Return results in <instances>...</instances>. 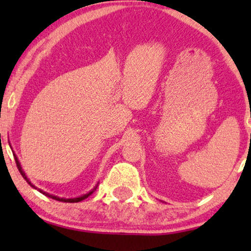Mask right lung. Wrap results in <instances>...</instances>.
Masks as SVG:
<instances>
[{
  "instance_id": "obj_1",
  "label": "right lung",
  "mask_w": 251,
  "mask_h": 251,
  "mask_svg": "<svg viewBox=\"0 0 251 251\" xmlns=\"http://www.w3.org/2000/svg\"><path fill=\"white\" fill-rule=\"evenodd\" d=\"M14 157H15V162H16V166H17V169H19V171H20V174L22 175V177L25 178V180H27V183L29 184V185L31 186V188H34V189H37V188H35V186L33 185V184L30 183L29 181V179H28L27 178V176H25V174L24 172V170H22V168H21V165H20V163H19V160H17V158H16V155L14 154ZM39 190L40 192H41V194H43L45 196H47V197H50V198H53V200H55V201H65V203H77V201H83L85 200V198H87L88 196H91L92 194H93L94 192V190L96 189H93L92 190V191H89L88 194H86V195H83V196H81V197H77V198H68V200H66V198H60V197H56V196H53V195H50V194H47V192H45V191H42V190H40V189H37Z\"/></svg>"
}]
</instances>
